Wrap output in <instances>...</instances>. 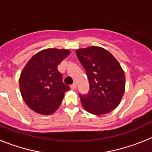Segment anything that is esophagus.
<instances>
[{
    "mask_svg": "<svg viewBox=\"0 0 152 152\" xmlns=\"http://www.w3.org/2000/svg\"><path fill=\"white\" fill-rule=\"evenodd\" d=\"M71 89L72 90H75L76 89V84L74 83V84H72V85H71Z\"/></svg>",
    "mask_w": 152,
    "mask_h": 152,
    "instance_id": "esophagus-1",
    "label": "esophagus"
}]
</instances>
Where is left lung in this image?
<instances>
[{
  "instance_id": "8db88e82",
  "label": "left lung",
  "mask_w": 152,
  "mask_h": 152,
  "mask_svg": "<svg viewBox=\"0 0 152 152\" xmlns=\"http://www.w3.org/2000/svg\"><path fill=\"white\" fill-rule=\"evenodd\" d=\"M89 80V91L79 94L86 110L94 115L108 113L119 104L125 91V75L110 52L97 46L76 50Z\"/></svg>"
}]
</instances>
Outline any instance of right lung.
Instances as JSON below:
<instances>
[{"mask_svg": "<svg viewBox=\"0 0 152 152\" xmlns=\"http://www.w3.org/2000/svg\"><path fill=\"white\" fill-rule=\"evenodd\" d=\"M69 54L67 49H45L35 55L24 67L20 77V89L31 110L49 115L61 105L70 87L63 82L58 65Z\"/></svg>", "mask_w": 152, "mask_h": 152, "instance_id": "add662e5", "label": "right lung"}]
</instances>
